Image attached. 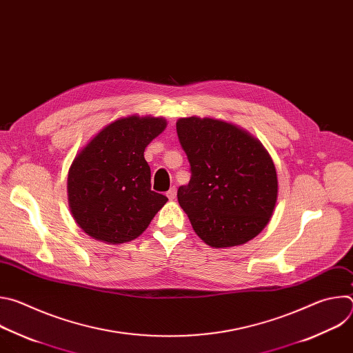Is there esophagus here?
Segmentation results:
<instances>
[{
  "mask_svg": "<svg viewBox=\"0 0 353 353\" xmlns=\"http://www.w3.org/2000/svg\"><path fill=\"white\" fill-rule=\"evenodd\" d=\"M176 194H177V188L173 185V187H170V190L166 192V195H168V198L170 199V201H173V199H176Z\"/></svg>",
  "mask_w": 353,
  "mask_h": 353,
  "instance_id": "34e87169",
  "label": "esophagus"
}]
</instances>
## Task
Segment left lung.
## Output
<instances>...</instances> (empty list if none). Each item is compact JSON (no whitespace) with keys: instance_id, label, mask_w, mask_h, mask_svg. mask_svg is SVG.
Here are the masks:
<instances>
[{"instance_id":"1","label":"left lung","mask_w":353,"mask_h":353,"mask_svg":"<svg viewBox=\"0 0 353 353\" xmlns=\"http://www.w3.org/2000/svg\"><path fill=\"white\" fill-rule=\"evenodd\" d=\"M176 130L191 172L177 198L195 233L218 248L256 237L268 223L278 195L276 170L264 146L214 119H180Z\"/></svg>"}]
</instances>
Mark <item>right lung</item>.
Returning a JSON list of instances; mask_svg holds the SVG:
<instances>
[{"label": "right lung", "instance_id": "obj_1", "mask_svg": "<svg viewBox=\"0 0 353 353\" xmlns=\"http://www.w3.org/2000/svg\"><path fill=\"white\" fill-rule=\"evenodd\" d=\"M166 128L158 117H124L100 131L74 159L68 201L79 228L96 240L137 239L166 204L150 190L145 148Z\"/></svg>", "mask_w": 353, "mask_h": 353}]
</instances>
